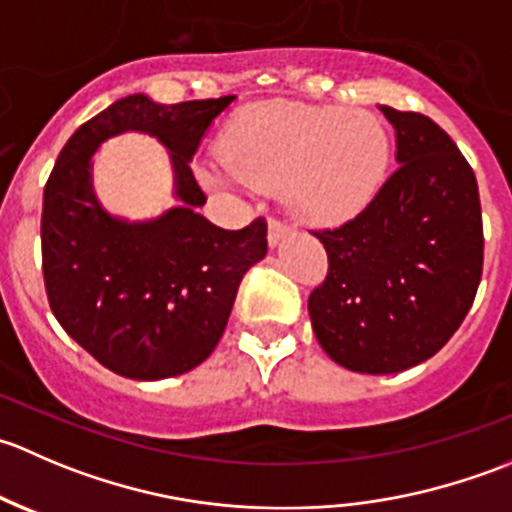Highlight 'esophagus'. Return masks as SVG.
<instances>
[{
	"label": "esophagus",
	"instance_id": "esophagus-1",
	"mask_svg": "<svg viewBox=\"0 0 512 512\" xmlns=\"http://www.w3.org/2000/svg\"><path fill=\"white\" fill-rule=\"evenodd\" d=\"M287 235H292V227H289L287 223H282V220L270 218V223H267V240H270V245L272 247L280 245Z\"/></svg>",
	"mask_w": 512,
	"mask_h": 512
}]
</instances>
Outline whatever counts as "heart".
I'll return each mask as SVG.
<instances>
[{
  "label": "heart",
  "instance_id": "b5f03b06",
  "mask_svg": "<svg viewBox=\"0 0 512 512\" xmlns=\"http://www.w3.org/2000/svg\"><path fill=\"white\" fill-rule=\"evenodd\" d=\"M389 160V133L374 113L277 101L240 113L225 153H215L200 173L223 188L285 185L297 218L329 227L374 200Z\"/></svg>",
  "mask_w": 512,
  "mask_h": 512
}]
</instances>
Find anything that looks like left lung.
Instances as JSON below:
<instances>
[{"label":"left lung","instance_id":"obj_1","mask_svg":"<svg viewBox=\"0 0 512 512\" xmlns=\"http://www.w3.org/2000/svg\"><path fill=\"white\" fill-rule=\"evenodd\" d=\"M399 168L352 220L314 230L329 257L309 294L322 349L359 374L431 359L466 319L483 275V218L473 168L438 123L381 106Z\"/></svg>","mask_w":512,"mask_h":512}]
</instances>
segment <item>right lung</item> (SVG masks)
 <instances>
[{
    "mask_svg": "<svg viewBox=\"0 0 512 512\" xmlns=\"http://www.w3.org/2000/svg\"><path fill=\"white\" fill-rule=\"evenodd\" d=\"M235 96L165 106L136 94L76 128L44 185L41 270L64 332L113 374L158 381L203 364L218 347L242 277L267 252V223H208L190 160ZM143 130L171 148L184 205L151 224L103 214L90 190L98 142Z\"/></svg>",
    "mask_w": 512,
    "mask_h": 512,
    "instance_id": "1",
    "label": "right lung"
}]
</instances>
